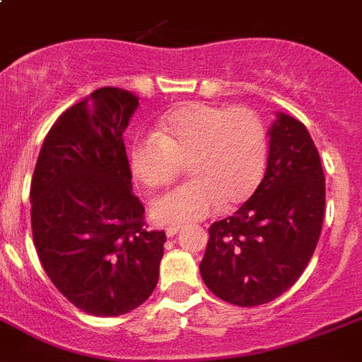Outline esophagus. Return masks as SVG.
I'll return each mask as SVG.
<instances>
[{
    "label": "esophagus",
    "instance_id": "1",
    "mask_svg": "<svg viewBox=\"0 0 362 362\" xmlns=\"http://www.w3.org/2000/svg\"><path fill=\"white\" fill-rule=\"evenodd\" d=\"M178 231H180V226H168V228H165V233H168V237H175Z\"/></svg>",
    "mask_w": 362,
    "mask_h": 362
}]
</instances>
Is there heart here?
<instances>
[{"instance_id": "1", "label": "heart", "mask_w": 362, "mask_h": 362, "mask_svg": "<svg viewBox=\"0 0 362 362\" xmlns=\"http://www.w3.org/2000/svg\"><path fill=\"white\" fill-rule=\"evenodd\" d=\"M268 160V131L250 107L189 102L169 111L158 131L129 146V165L140 184L162 189L180 177L191 180L153 202L158 222H189L216 206L231 211L255 193Z\"/></svg>"}]
</instances>
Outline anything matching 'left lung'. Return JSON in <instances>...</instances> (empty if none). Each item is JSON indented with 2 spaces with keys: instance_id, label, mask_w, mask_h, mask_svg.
Returning <instances> with one entry per match:
<instances>
[{
  "instance_id": "left-lung-1",
  "label": "left lung",
  "mask_w": 362,
  "mask_h": 362,
  "mask_svg": "<svg viewBox=\"0 0 362 362\" xmlns=\"http://www.w3.org/2000/svg\"><path fill=\"white\" fill-rule=\"evenodd\" d=\"M325 173L304 124L279 115L268 168L244 206L209 226L200 275L218 298L259 306L284 293L312 259L325 218Z\"/></svg>"
}]
</instances>
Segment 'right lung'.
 <instances>
[{"label":"right lung","instance_id":"add662e5","mask_svg":"<svg viewBox=\"0 0 362 362\" xmlns=\"http://www.w3.org/2000/svg\"><path fill=\"white\" fill-rule=\"evenodd\" d=\"M138 96L102 87L62 112L30 182L33 240L58 291L86 313L118 317L158 282L163 231L133 194L124 131Z\"/></svg>","mask_w":362,"mask_h":362}]
</instances>
